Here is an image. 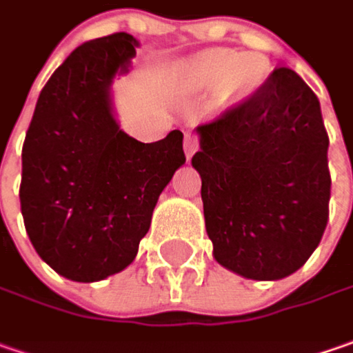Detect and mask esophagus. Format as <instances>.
I'll return each mask as SVG.
<instances>
[{
	"label": "esophagus",
	"instance_id": "obj_1",
	"mask_svg": "<svg viewBox=\"0 0 353 353\" xmlns=\"http://www.w3.org/2000/svg\"><path fill=\"white\" fill-rule=\"evenodd\" d=\"M195 150H197V138L192 136V134H188L185 140H183V152H185V158H188V160L195 154Z\"/></svg>",
	"mask_w": 353,
	"mask_h": 353
}]
</instances>
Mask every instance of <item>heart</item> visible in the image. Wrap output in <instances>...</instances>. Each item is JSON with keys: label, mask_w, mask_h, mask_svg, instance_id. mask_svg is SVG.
<instances>
[{"label": "heart", "mask_w": 353, "mask_h": 353, "mask_svg": "<svg viewBox=\"0 0 353 353\" xmlns=\"http://www.w3.org/2000/svg\"><path fill=\"white\" fill-rule=\"evenodd\" d=\"M253 63L251 57H239L233 51H215L195 59L188 69V77L197 88L213 90L219 86L225 100H241L263 83V69H254Z\"/></svg>", "instance_id": "1"}]
</instances>
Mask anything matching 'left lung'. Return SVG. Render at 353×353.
I'll use <instances>...</instances> for the list:
<instances>
[{"instance_id":"left-lung-1","label":"left lung","mask_w":353,"mask_h":353,"mask_svg":"<svg viewBox=\"0 0 353 353\" xmlns=\"http://www.w3.org/2000/svg\"><path fill=\"white\" fill-rule=\"evenodd\" d=\"M195 134L192 165L213 259L251 281L296 272L328 223V134L310 86L276 69L251 99Z\"/></svg>"}]
</instances>
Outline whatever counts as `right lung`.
I'll return each instance as SVG.
<instances>
[{
  "mask_svg": "<svg viewBox=\"0 0 353 353\" xmlns=\"http://www.w3.org/2000/svg\"><path fill=\"white\" fill-rule=\"evenodd\" d=\"M140 41H86L39 94L25 136L21 213L37 254L74 283L130 267L160 193L185 163L183 134L144 144L120 128L112 85L128 74Z\"/></svg>",
  "mask_w": 353,
  "mask_h": 353,
  "instance_id": "add662e5",
  "label": "right lung"
}]
</instances>
